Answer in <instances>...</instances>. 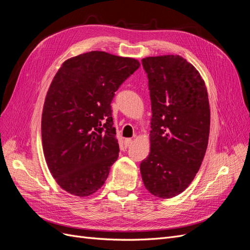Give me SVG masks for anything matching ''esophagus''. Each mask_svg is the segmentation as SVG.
I'll list each match as a JSON object with an SVG mask.
<instances>
[{"mask_svg": "<svg viewBox=\"0 0 250 250\" xmlns=\"http://www.w3.org/2000/svg\"><path fill=\"white\" fill-rule=\"evenodd\" d=\"M124 144H125V146H126V147L130 146L131 144H132V140H131V139H125V141H124Z\"/></svg>", "mask_w": 250, "mask_h": 250, "instance_id": "obj_1", "label": "esophagus"}]
</instances>
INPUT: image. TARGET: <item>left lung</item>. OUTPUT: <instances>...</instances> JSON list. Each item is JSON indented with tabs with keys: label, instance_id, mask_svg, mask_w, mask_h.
<instances>
[{
	"label": "left lung",
	"instance_id": "left-lung-1",
	"mask_svg": "<svg viewBox=\"0 0 250 250\" xmlns=\"http://www.w3.org/2000/svg\"><path fill=\"white\" fill-rule=\"evenodd\" d=\"M151 99L150 153L142 179L156 197L183 193L198 172L208 148L210 110L206 83L179 55L142 59Z\"/></svg>",
	"mask_w": 250,
	"mask_h": 250
}]
</instances>
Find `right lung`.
I'll list each match as a JSON object with an SVG mask.
<instances>
[{"label":"right lung","mask_w":250,"mask_h":250,"mask_svg":"<svg viewBox=\"0 0 250 250\" xmlns=\"http://www.w3.org/2000/svg\"><path fill=\"white\" fill-rule=\"evenodd\" d=\"M139 60L90 51L69 58L53 78L42 116L48 168L62 190L78 197L97 192L118 160L110 103Z\"/></svg>","instance_id":"add662e5"}]
</instances>
